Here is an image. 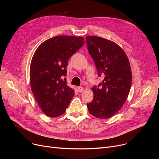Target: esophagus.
Here are the masks:
<instances>
[{"label": "esophagus", "mask_w": 159, "mask_h": 159, "mask_svg": "<svg viewBox=\"0 0 159 159\" xmlns=\"http://www.w3.org/2000/svg\"><path fill=\"white\" fill-rule=\"evenodd\" d=\"M78 89L79 92H80V93L82 92V91H84V88L83 87H81V86H80V87H78Z\"/></svg>", "instance_id": "obj_1"}]
</instances>
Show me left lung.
<instances>
[{"label":"left lung","mask_w":159,"mask_h":159,"mask_svg":"<svg viewBox=\"0 0 159 159\" xmlns=\"http://www.w3.org/2000/svg\"><path fill=\"white\" fill-rule=\"evenodd\" d=\"M89 54L98 75L103 80L93 86V99L87 103L89 112L99 119L111 117L121 109L131 87L132 72L123 49L115 42L98 36L86 37Z\"/></svg>","instance_id":"left-lung-1"}]
</instances>
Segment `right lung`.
Here are the masks:
<instances>
[{
  "instance_id": "obj_1",
  "label": "right lung",
  "mask_w": 159,
  "mask_h": 159,
  "mask_svg": "<svg viewBox=\"0 0 159 159\" xmlns=\"http://www.w3.org/2000/svg\"><path fill=\"white\" fill-rule=\"evenodd\" d=\"M84 44L83 37L57 36L42 43L34 54L30 68L31 89L47 116L63 114L75 95L64 78L68 59Z\"/></svg>"
}]
</instances>
